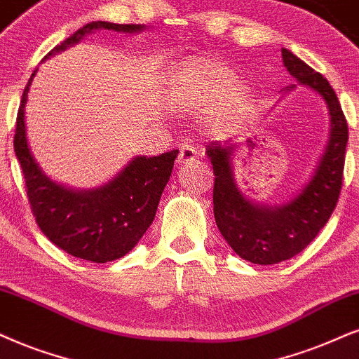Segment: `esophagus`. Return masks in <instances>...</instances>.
Here are the masks:
<instances>
[{
  "label": "esophagus",
  "instance_id": "34e87169",
  "mask_svg": "<svg viewBox=\"0 0 359 359\" xmlns=\"http://www.w3.org/2000/svg\"><path fill=\"white\" fill-rule=\"evenodd\" d=\"M195 157H197V151H195L192 146H187V144H184V146L180 147L177 162H179V165H184V164H189V162L195 161Z\"/></svg>",
  "mask_w": 359,
  "mask_h": 359
}]
</instances>
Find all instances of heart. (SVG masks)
Listing matches in <instances>:
<instances>
[{
  "mask_svg": "<svg viewBox=\"0 0 359 359\" xmlns=\"http://www.w3.org/2000/svg\"><path fill=\"white\" fill-rule=\"evenodd\" d=\"M233 79V71L217 59H189L180 69L175 102L184 109H198L210 106L225 94L210 122L219 133H230L243 121L252 104L250 88L243 83L232 86Z\"/></svg>",
  "mask_w": 359,
  "mask_h": 359,
  "instance_id": "heart-1",
  "label": "heart"
}]
</instances>
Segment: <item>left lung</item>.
<instances>
[{"label":"left lung","mask_w":359,"mask_h":359,"mask_svg":"<svg viewBox=\"0 0 359 359\" xmlns=\"http://www.w3.org/2000/svg\"><path fill=\"white\" fill-rule=\"evenodd\" d=\"M283 66L290 76L323 99L330 116V137L318 165L300 192L278 205H265L248 198L235 182L233 154L237 144L215 140L205 149L215 174L213 215L226 243L243 260L257 265H273L305 250L326 225L337 207L343 184L348 124L339 101L320 72L292 51L281 48ZM297 84L281 90L290 93ZM248 146H255L252 139Z\"/></svg>","instance_id":"1"}]
</instances>
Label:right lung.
<instances>
[{
    "mask_svg": "<svg viewBox=\"0 0 359 359\" xmlns=\"http://www.w3.org/2000/svg\"><path fill=\"white\" fill-rule=\"evenodd\" d=\"M97 29L135 34L146 26L89 22L57 44L43 61ZM36 72L22 93L15 134V152L25 174L31 210L43 233L69 255L94 263L117 260L133 250L151 226L179 151L134 157L119 174L96 189L79 190L54 182L34 158L26 134L25 107Z\"/></svg>",
    "mask_w": 359,
    "mask_h": 359,
    "instance_id": "right-lung-1",
    "label": "right lung"
}]
</instances>
